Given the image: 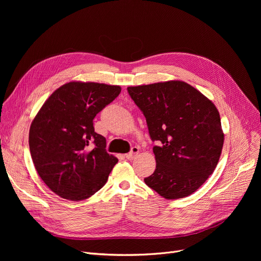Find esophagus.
I'll return each mask as SVG.
<instances>
[{"label": "esophagus", "mask_w": 261, "mask_h": 261, "mask_svg": "<svg viewBox=\"0 0 261 261\" xmlns=\"http://www.w3.org/2000/svg\"><path fill=\"white\" fill-rule=\"evenodd\" d=\"M139 152H140V149H139V147H132L131 151H130L129 153H127V154H126V158H127L128 160H133L136 155L139 154Z\"/></svg>", "instance_id": "34e87169"}]
</instances>
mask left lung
I'll list each match as a JSON object with an SVG mask.
<instances>
[{"label":"left lung","instance_id":"left-lung-1","mask_svg":"<svg viewBox=\"0 0 261 261\" xmlns=\"http://www.w3.org/2000/svg\"><path fill=\"white\" fill-rule=\"evenodd\" d=\"M147 121L156 167L144 179L163 198L194 194L214 172L224 143L214 102L187 82L169 80L128 87Z\"/></svg>","mask_w":261,"mask_h":261}]
</instances>
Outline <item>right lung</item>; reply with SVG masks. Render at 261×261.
I'll use <instances>...</instances> for the list:
<instances>
[{"instance_id":"1","label":"right lung","mask_w":261,"mask_h":261,"mask_svg":"<svg viewBox=\"0 0 261 261\" xmlns=\"http://www.w3.org/2000/svg\"><path fill=\"white\" fill-rule=\"evenodd\" d=\"M120 91L98 82H67L33 119L29 143L35 168L61 198L86 200L107 183L118 160L106 151V139L94 131L93 119Z\"/></svg>"}]
</instances>
